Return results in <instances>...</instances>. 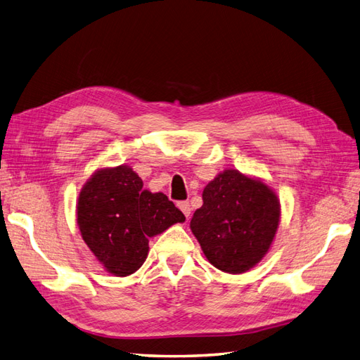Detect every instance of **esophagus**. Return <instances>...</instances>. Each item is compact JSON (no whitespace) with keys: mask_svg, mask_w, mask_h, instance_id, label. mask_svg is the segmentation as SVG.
Returning <instances> with one entry per match:
<instances>
[{"mask_svg":"<svg viewBox=\"0 0 360 360\" xmlns=\"http://www.w3.org/2000/svg\"><path fill=\"white\" fill-rule=\"evenodd\" d=\"M178 207H179V210L182 211L184 216H186V217H188L191 214V207H190L188 202H179Z\"/></svg>","mask_w":360,"mask_h":360,"instance_id":"obj_1","label":"esophagus"}]
</instances>
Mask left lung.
Here are the masks:
<instances>
[{
	"label": "left lung",
	"mask_w": 360,
	"mask_h": 360,
	"mask_svg": "<svg viewBox=\"0 0 360 360\" xmlns=\"http://www.w3.org/2000/svg\"><path fill=\"white\" fill-rule=\"evenodd\" d=\"M204 205L190 228L208 262L228 274H242L269 251L280 222V200L259 179L225 170L202 193Z\"/></svg>",
	"instance_id": "obj_1"
}]
</instances>
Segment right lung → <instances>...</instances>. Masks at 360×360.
Wrapping results in <instances>:
<instances>
[{"mask_svg": "<svg viewBox=\"0 0 360 360\" xmlns=\"http://www.w3.org/2000/svg\"><path fill=\"white\" fill-rule=\"evenodd\" d=\"M184 220L164 193L144 190L141 178L127 165L96 172L77 200L82 237L105 269L117 276L140 269L149 238Z\"/></svg>", "mask_w": 360, "mask_h": 360, "instance_id": "add662e5", "label": "right lung"}]
</instances>
